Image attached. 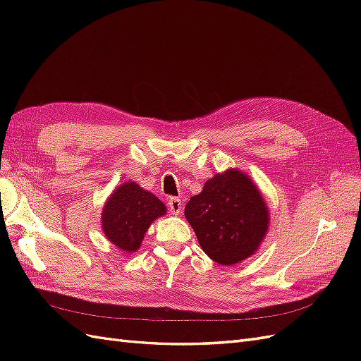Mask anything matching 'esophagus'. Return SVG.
<instances>
[{
    "instance_id": "esophagus-1",
    "label": "esophagus",
    "mask_w": 361,
    "mask_h": 361,
    "mask_svg": "<svg viewBox=\"0 0 361 361\" xmlns=\"http://www.w3.org/2000/svg\"><path fill=\"white\" fill-rule=\"evenodd\" d=\"M182 202H180V199L179 197H171L170 200H169V209H170V212L173 214V215H180V212H182Z\"/></svg>"
}]
</instances>
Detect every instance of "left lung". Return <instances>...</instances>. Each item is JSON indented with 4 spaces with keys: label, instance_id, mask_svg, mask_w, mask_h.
Instances as JSON below:
<instances>
[{
    "label": "left lung",
    "instance_id": "obj_1",
    "mask_svg": "<svg viewBox=\"0 0 361 361\" xmlns=\"http://www.w3.org/2000/svg\"><path fill=\"white\" fill-rule=\"evenodd\" d=\"M204 253L224 267L253 256L269 231V209L250 174L227 169L204 182L185 206Z\"/></svg>",
    "mask_w": 361,
    "mask_h": 361
}]
</instances>
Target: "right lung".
<instances>
[{"instance_id":"obj_1","label":"right lung","mask_w":361,"mask_h":361,"mask_svg":"<svg viewBox=\"0 0 361 361\" xmlns=\"http://www.w3.org/2000/svg\"><path fill=\"white\" fill-rule=\"evenodd\" d=\"M167 207L155 194L128 180L110 194L101 214L102 232L114 247L126 255L141 247L150 224L166 215Z\"/></svg>"}]
</instances>
